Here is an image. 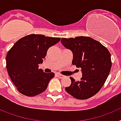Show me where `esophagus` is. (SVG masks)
<instances>
[{
	"label": "esophagus",
	"mask_w": 121,
	"mask_h": 121,
	"mask_svg": "<svg viewBox=\"0 0 121 121\" xmlns=\"http://www.w3.org/2000/svg\"><path fill=\"white\" fill-rule=\"evenodd\" d=\"M56 76H57L59 78H60V79H62V78L64 77V76L62 75V74H60L57 73L56 74Z\"/></svg>",
	"instance_id": "1"
}]
</instances>
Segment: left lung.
Masks as SVG:
<instances>
[{
    "mask_svg": "<svg viewBox=\"0 0 121 121\" xmlns=\"http://www.w3.org/2000/svg\"><path fill=\"white\" fill-rule=\"evenodd\" d=\"M64 47L73 54L72 64L81 68L82 77L76 81L70 77L71 84L65 90L76 99H87L95 96L106 81L112 68L111 54L99 42L87 36L62 38Z\"/></svg>",
    "mask_w": 121,
    "mask_h": 121,
    "instance_id": "8db88e82",
    "label": "left lung"
}]
</instances>
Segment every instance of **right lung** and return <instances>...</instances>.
<instances>
[{"label": "right lung", "instance_id": "1", "mask_svg": "<svg viewBox=\"0 0 121 121\" xmlns=\"http://www.w3.org/2000/svg\"><path fill=\"white\" fill-rule=\"evenodd\" d=\"M60 40V37L32 34L22 37L11 48L6 54V69L19 93L32 97L47 89L54 73H44L38 65L43 62L49 48Z\"/></svg>", "mask_w": 121, "mask_h": 121}]
</instances>
